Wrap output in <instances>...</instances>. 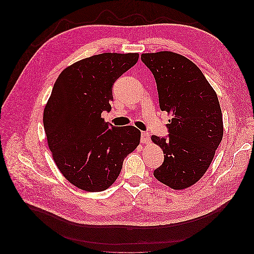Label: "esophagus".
<instances>
[{
    "label": "esophagus",
    "mask_w": 254,
    "mask_h": 254,
    "mask_svg": "<svg viewBox=\"0 0 254 254\" xmlns=\"http://www.w3.org/2000/svg\"><path fill=\"white\" fill-rule=\"evenodd\" d=\"M149 140H150V135L148 132H141V138H140L141 143H147Z\"/></svg>",
    "instance_id": "obj_1"
}]
</instances>
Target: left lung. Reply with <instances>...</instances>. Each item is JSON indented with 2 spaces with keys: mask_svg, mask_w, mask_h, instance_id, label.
Listing matches in <instances>:
<instances>
[{
  "mask_svg": "<svg viewBox=\"0 0 254 254\" xmlns=\"http://www.w3.org/2000/svg\"><path fill=\"white\" fill-rule=\"evenodd\" d=\"M141 61L155 77L162 112L172 115L168 136L151 139L164 154L154 177L172 189L195 184L208 171L223 136L217 94L200 69L173 52L142 54Z\"/></svg>",
  "mask_w": 254,
  "mask_h": 254,
  "instance_id": "1",
  "label": "left lung"
}]
</instances>
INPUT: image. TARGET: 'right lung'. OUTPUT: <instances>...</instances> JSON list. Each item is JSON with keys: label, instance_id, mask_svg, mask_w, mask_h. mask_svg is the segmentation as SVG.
I'll return each mask as SVG.
<instances>
[{"label": "right lung", "instance_id": "right-lung-1", "mask_svg": "<svg viewBox=\"0 0 254 254\" xmlns=\"http://www.w3.org/2000/svg\"><path fill=\"white\" fill-rule=\"evenodd\" d=\"M137 61L135 53L92 56L65 68L54 84L43 112L47 144L60 172L81 190L113 185L139 144L137 128H117L101 118L112 110L114 82Z\"/></svg>", "mask_w": 254, "mask_h": 254}]
</instances>
